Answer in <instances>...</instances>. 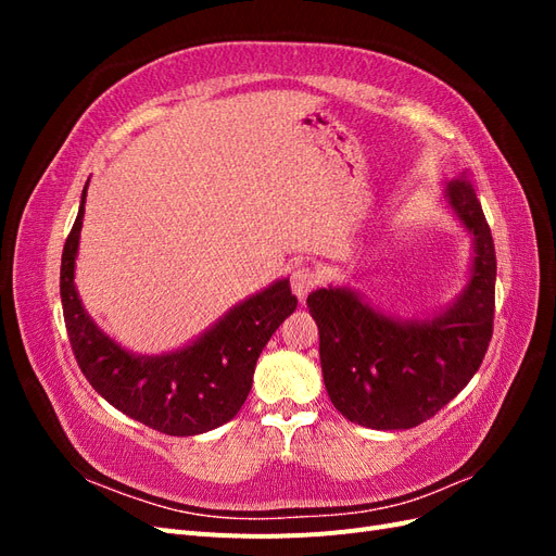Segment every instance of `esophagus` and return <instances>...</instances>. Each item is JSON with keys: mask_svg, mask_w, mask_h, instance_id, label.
<instances>
[{"mask_svg": "<svg viewBox=\"0 0 556 556\" xmlns=\"http://www.w3.org/2000/svg\"><path fill=\"white\" fill-rule=\"evenodd\" d=\"M317 282H319V276L313 271L311 266H306V264L292 266V271H290V285H292V292L296 294L299 301H304Z\"/></svg>", "mask_w": 556, "mask_h": 556, "instance_id": "obj_1", "label": "esophagus"}]
</instances>
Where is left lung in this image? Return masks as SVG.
Listing matches in <instances>:
<instances>
[{
  "mask_svg": "<svg viewBox=\"0 0 556 556\" xmlns=\"http://www.w3.org/2000/svg\"><path fill=\"white\" fill-rule=\"evenodd\" d=\"M447 204L476 237L464 294L427 323H396L345 288L315 290L306 304L319 329L329 399L350 422L394 431L427 422L476 376L494 331L496 252L468 174L447 182Z\"/></svg>",
  "mask_w": 556,
  "mask_h": 556,
  "instance_id": "obj_1",
  "label": "left lung"
}]
</instances>
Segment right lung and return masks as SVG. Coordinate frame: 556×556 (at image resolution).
Masks as SVG:
<instances>
[{"instance_id": "right-lung-1", "label": "right lung", "mask_w": 556, "mask_h": 556, "mask_svg": "<svg viewBox=\"0 0 556 556\" xmlns=\"http://www.w3.org/2000/svg\"><path fill=\"white\" fill-rule=\"evenodd\" d=\"M83 211L86 190L60 268L64 325L83 376L111 406L162 433L194 435L229 422L248 399L264 345L296 308L290 280H278L250 296L199 341L172 355H129L86 315L76 292L74 264Z\"/></svg>"}]
</instances>
